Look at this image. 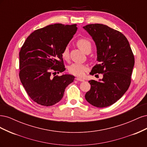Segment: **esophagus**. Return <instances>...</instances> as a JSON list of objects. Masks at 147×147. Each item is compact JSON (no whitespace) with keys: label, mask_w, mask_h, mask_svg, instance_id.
Instances as JSON below:
<instances>
[{"label":"esophagus","mask_w":147,"mask_h":147,"mask_svg":"<svg viewBox=\"0 0 147 147\" xmlns=\"http://www.w3.org/2000/svg\"><path fill=\"white\" fill-rule=\"evenodd\" d=\"M75 79H76V80L79 81V82H84V80L82 79V78H78V77L76 78Z\"/></svg>","instance_id":"34e87169"}]
</instances>
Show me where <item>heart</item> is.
Wrapping results in <instances>:
<instances>
[{
	"mask_svg": "<svg viewBox=\"0 0 147 147\" xmlns=\"http://www.w3.org/2000/svg\"><path fill=\"white\" fill-rule=\"evenodd\" d=\"M77 45L78 47L84 53H90L92 48V45L91 42L87 38H82L78 39L77 41ZM62 56L65 60H67L69 57V51L68 47H65L63 51L62 52ZM88 70V65L80 64V63H74L69 67V72L78 77H82L84 73Z\"/></svg>",
	"mask_w": 147,
	"mask_h": 147,
	"instance_id": "heart-1",
	"label": "heart"
}]
</instances>
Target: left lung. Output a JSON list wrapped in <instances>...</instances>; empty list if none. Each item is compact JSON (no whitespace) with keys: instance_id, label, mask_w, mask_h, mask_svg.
<instances>
[{"instance_id":"1","label":"left lung","mask_w":147,"mask_h":147,"mask_svg":"<svg viewBox=\"0 0 147 147\" xmlns=\"http://www.w3.org/2000/svg\"><path fill=\"white\" fill-rule=\"evenodd\" d=\"M83 29L91 35L97 48L99 64L93 67L90 74L103 75L99 81H89L91 89L85 99L96 107H106L115 103L128 90L134 56L127 39L119 31L102 24H88Z\"/></svg>"}]
</instances>
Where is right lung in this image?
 I'll return each mask as SVG.
<instances>
[{
  "label": "right lung",
  "instance_id": "obj_1",
  "mask_svg": "<svg viewBox=\"0 0 147 147\" xmlns=\"http://www.w3.org/2000/svg\"><path fill=\"white\" fill-rule=\"evenodd\" d=\"M77 30V24L49 25L34 31L22 46L20 78L28 96L38 104L48 107L57 103L74 82L75 77L70 74L54 77L52 74L65 70L62 52Z\"/></svg>",
  "mask_w": 147,
  "mask_h": 147
}]
</instances>
